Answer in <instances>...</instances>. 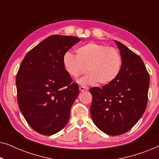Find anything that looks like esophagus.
I'll list each match as a JSON object with an SVG mask.
<instances>
[{"label": "esophagus", "instance_id": "esophagus-1", "mask_svg": "<svg viewBox=\"0 0 159 159\" xmlns=\"http://www.w3.org/2000/svg\"><path fill=\"white\" fill-rule=\"evenodd\" d=\"M79 88H80V90L81 91V92H82V91L88 90V88H87V87H85V86H80Z\"/></svg>", "mask_w": 159, "mask_h": 159}]
</instances>
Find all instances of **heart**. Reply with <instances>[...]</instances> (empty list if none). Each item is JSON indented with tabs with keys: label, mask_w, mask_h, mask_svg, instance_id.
I'll return each instance as SVG.
<instances>
[{
	"label": "heart",
	"mask_w": 159,
	"mask_h": 159,
	"mask_svg": "<svg viewBox=\"0 0 159 159\" xmlns=\"http://www.w3.org/2000/svg\"><path fill=\"white\" fill-rule=\"evenodd\" d=\"M63 63L67 72L73 77L83 75L87 67L88 74L79 80L80 83L106 84L118 77L122 61L116 49L90 42L77 48L76 55L66 52Z\"/></svg>",
	"instance_id": "obj_1"
}]
</instances>
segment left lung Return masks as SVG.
I'll use <instances>...</instances> for the list:
<instances>
[{
  "label": "left lung",
  "instance_id": "left-lung-1",
  "mask_svg": "<svg viewBox=\"0 0 159 159\" xmlns=\"http://www.w3.org/2000/svg\"><path fill=\"white\" fill-rule=\"evenodd\" d=\"M121 69L116 79L101 88H92L90 114L96 127L108 135L129 131L144 114L148 103L150 77L138 55L119 41Z\"/></svg>",
  "mask_w": 159,
  "mask_h": 159
}]
</instances>
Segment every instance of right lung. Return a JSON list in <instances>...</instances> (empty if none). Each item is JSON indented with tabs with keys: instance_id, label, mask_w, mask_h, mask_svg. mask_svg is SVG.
<instances>
[{
	"instance_id": "obj_1",
	"label": "right lung",
	"mask_w": 159,
	"mask_h": 159,
	"mask_svg": "<svg viewBox=\"0 0 159 159\" xmlns=\"http://www.w3.org/2000/svg\"><path fill=\"white\" fill-rule=\"evenodd\" d=\"M80 41L74 36L51 35L21 62L16 79L17 101L26 121L38 133L52 135L68 123L79 87L71 83L63 58Z\"/></svg>"
}]
</instances>
